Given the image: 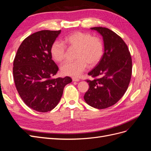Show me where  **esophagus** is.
I'll list each match as a JSON object with an SVG mask.
<instances>
[{
	"label": "esophagus",
	"instance_id": "34e87169",
	"mask_svg": "<svg viewBox=\"0 0 151 151\" xmlns=\"http://www.w3.org/2000/svg\"><path fill=\"white\" fill-rule=\"evenodd\" d=\"M72 81H74V82H78L80 80H79V79L77 78V77H72Z\"/></svg>",
	"mask_w": 151,
	"mask_h": 151
}]
</instances>
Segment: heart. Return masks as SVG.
<instances>
[{"mask_svg":"<svg viewBox=\"0 0 151 151\" xmlns=\"http://www.w3.org/2000/svg\"><path fill=\"white\" fill-rule=\"evenodd\" d=\"M63 43L65 45L58 41L54 42L50 48V53L55 61L60 62L65 58L66 47L70 49H77V60L67 61L61 65V72L65 76H79L88 65L90 67L96 65L103 55L102 40L89 33L74 32L67 36L63 40Z\"/></svg>","mask_w":151,"mask_h":151,"instance_id":"b5f03b06","label":"heart"}]
</instances>
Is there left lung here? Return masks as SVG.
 I'll use <instances>...</instances> for the list:
<instances>
[{
    "label": "left lung",
    "instance_id": "8db88e82",
    "mask_svg": "<svg viewBox=\"0 0 151 151\" xmlns=\"http://www.w3.org/2000/svg\"><path fill=\"white\" fill-rule=\"evenodd\" d=\"M103 38L104 52L88 75L89 85L84 100L91 106L105 109L116 103L129 87L132 71V62L127 45L120 36L106 28L94 27Z\"/></svg>",
    "mask_w": 151,
    "mask_h": 151
}]
</instances>
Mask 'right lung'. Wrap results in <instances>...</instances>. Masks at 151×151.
<instances>
[{"label": "right lung", "mask_w": 151, "mask_h": 151, "mask_svg": "<svg viewBox=\"0 0 151 151\" xmlns=\"http://www.w3.org/2000/svg\"><path fill=\"white\" fill-rule=\"evenodd\" d=\"M61 31L42 30L22 42L13 62L16 88L24 103L39 112L51 111L62 98L70 77L53 78L58 67L52 59L50 48Z\"/></svg>", "instance_id": "add662e5"}]
</instances>
